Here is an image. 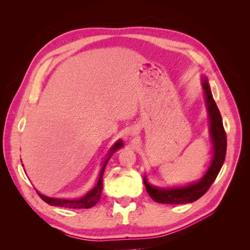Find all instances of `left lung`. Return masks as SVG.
Here are the masks:
<instances>
[{
	"label": "left lung",
	"mask_w": 250,
	"mask_h": 250,
	"mask_svg": "<svg viewBox=\"0 0 250 250\" xmlns=\"http://www.w3.org/2000/svg\"><path fill=\"white\" fill-rule=\"evenodd\" d=\"M202 87L206 93V99L208 110L209 113V124H210V137L214 144V155L213 161L209 166L208 172L198 183L193 184L185 188H157L150 186L147 180L144 177V184H145L147 193L154 201L165 204H184L190 203L199 199L214 183L219 172L221 170L224 163L226 154V133L222 123V118L219 111L216 102L214 101L213 95L210 93L208 80L204 78Z\"/></svg>",
	"instance_id": "8db88e82"
}]
</instances>
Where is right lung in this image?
I'll list each match as a JSON object with an SVG mask.
<instances>
[{
	"instance_id": "obj_1",
	"label": "right lung",
	"mask_w": 250,
	"mask_h": 250,
	"mask_svg": "<svg viewBox=\"0 0 250 250\" xmlns=\"http://www.w3.org/2000/svg\"><path fill=\"white\" fill-rule=\"evenodd\" d=\"M123 143L122 141H119L118 143H116V145L113 146L110 150V154L108 156V158L106 161H105L103 167L101 169L100 172V176H99V180H98V183L96 185V187L93 188V190H90L85 196H83L82 198L79 199H60V198H50L47 197V196H43L42 194H40L37 192V194L40 195V197L50 206H54V207H60V208H89L94 207L95 204L99 201L100 199V196L102 193V178H103V173L105 170V167H106V164L109 161V157L111 155L112 152H115V151L119 148L122 147Z\"/></svg>"
}]
</instances>
